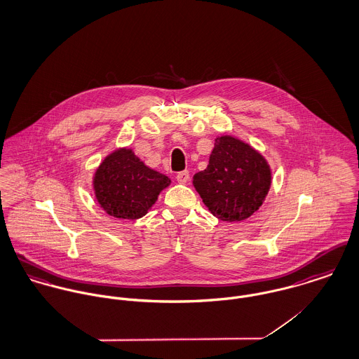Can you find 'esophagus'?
<instances>
[{"mask_svg": "<svg viewBox=\"0 0 359 359\" xmlns=\"http://www.w3.org/2000/svg\"><path fill=\"white\" fill-rule=\"evenodd\" d=\"M189 179H190L189 170H183V172H179V173L176 175V180H177L180 184H186V183L189 182Z\"/></svg>", "mask_w": 359, "mask_h": 359, "instance_id": "34e87169", "label": "esophagus"}]
</instances>
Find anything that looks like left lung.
Segmentation results:
<instances>
[{
	"mask_svg": "<svg viewBox=\"0 0 359 359\" xmlns=\"http://www.w3.org/2000/svg\"><path fill=\"white\" fill-rule=\"evenodd\" d=\"M271 183V168L264 156L231 135L215 139L206 169L193 177L209 212L230 223L249 219L263 205Z\"/></svg>",
	"mask_w": 359,
	"mask_h": 359,
	"instance_id": "1",
	"label": "left lung"
}]
</instances>
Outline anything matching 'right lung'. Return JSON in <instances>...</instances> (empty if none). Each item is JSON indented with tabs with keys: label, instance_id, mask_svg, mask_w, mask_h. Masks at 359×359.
<instances>
[{
	"label": "right lung",
	"instance_id": "add662e5",
	"mask_svg": "<svg viewBox=\"0 0 359 359\" xmlns=\"http://www.w3.org/2000/svg\"><path fill=\"white\" fill-rule=\"evenodd\" d=\"M170 179L147 166L132 149L111 151L96 168L92 186L103 210L125 220L143 217L157 202Z\"/></svg>",
	"mask_w": 359,
	"mask_h": 359
}]
</instances>
